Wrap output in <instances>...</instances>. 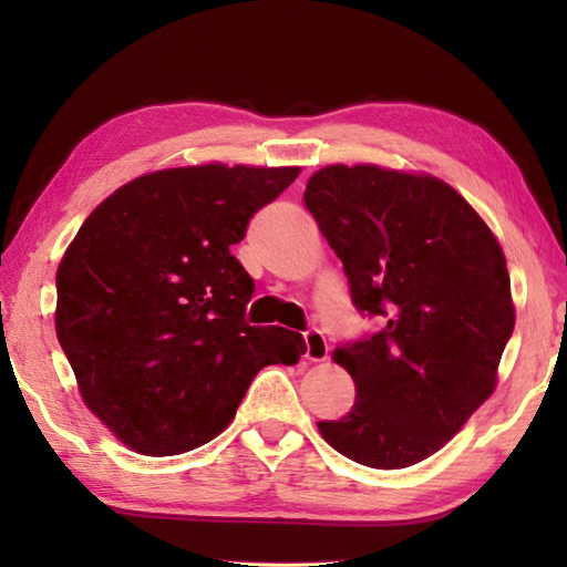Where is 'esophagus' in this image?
Segmentation results:
<instances>
[{"label": "esophagus", "instance_id": "34e87169", "mask_svg": "<svg viewBox=\"0 0 567 567\" xmlns=\"http://www.w3.org/2000/svg\"><path fill=\"white\" fill-rule=\"evenodd\" d=\"M327 355H329L327 336H323L319 329L305 331V358L307 360H323Z\"/></svg>", "mask_w": 567, "mask_h": 567}]
</instances>
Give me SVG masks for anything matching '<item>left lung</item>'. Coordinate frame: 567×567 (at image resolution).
Listing matches in <instances>:
<instances>
[{
	"label": "left lung",
	"mask_w": 567,
	"mask_h": 567,
	"mask_svg": "<svg viewBox=\"0 0 567 567\" xmlns=\"http://www.w3.org/2000/svg\"><path fill=\"white\" fill-rule=\"evenodd\" d=\"M305 204L343 262L353 307L380 319L333 351L355 404L319 421L321 436L360 465H414L495 390L514 331L507 260L477 212L429 175L329 165Z\"/></svg>",
	"instance_id": "1"
}]
</instances>
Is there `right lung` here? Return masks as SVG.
Masks as SVG:
<instances>
[{"instance_id": "add662e5", "label": "right lung", "mask_w": 567, "mask_h": 567, "mask_svg": "<svg viewBox=\"0 0 567 567\" xmlns=\"http://www.w3.org/2000/svg\"><path fill=\"white\" fill-rule=\"evenodd\" d=\"M299 167L197 165L143 175L94 209L55 275V333L82 400L143 455L226 429L265 365L302 336L250 327L252 280L231 246Z\"/></svg>"}]
</instances>
